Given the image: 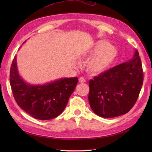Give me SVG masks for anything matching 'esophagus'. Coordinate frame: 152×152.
Returning a JSON list of instances; mask_svg holds the SVG:
<instances>
[{"mask_svg":"<svg viewBox=\"0 0 152 152\" xmlns=\"http://www.w3.org/2000/svg\"><path fill=\"white\" fill-rule=\"evenodd\" d=\"M79 82H82H82H83V83H84V82H86V80L85 78L82 77H80V78H79Z\"/></svg>","mask_w":152,"mask_h":152,"instance_id":"esophagus-1","label":"esophagus"}]
</instances>
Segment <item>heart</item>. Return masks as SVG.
<instances>
[{
  "label": "heart",
  "mask_w": 152,
  "mask_h": 152,
  "mask_svg": "<svg viewBox=\"0 0 152 152\" xmlns=\"http://www.w3.org/2000/svg\"><path fill=\"white\" fill-rule=\"evenodd\" d=\"M117 50L104 40L95 42L86 56L92 57L87 63V68L93 73H99L107 69L117 56Z\"/></svg>",
  "instance_id": "obj_1"
}]
</instances>
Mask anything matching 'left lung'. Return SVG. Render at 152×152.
<instances>
[{"label":"left lung","instance_id":"1","mask_svg":"<svg viewBox=\"0 0 152 152\" xmlns=\"http://www.w3.org/2000/svg\"><path fill=\"white\" fill-rule=\"evenodd\" d=\"M143 82L141 59L134 57L94 77L89 82V102L98 116L112 118L126 114L138 98Z\"/></svg>","mask_w":152,"mask_h":152}]
</instances>
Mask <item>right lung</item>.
Instances as JSON below:
<instances>
[{
  "label": "right lung",
  "mask_w": 152,
  "mask_h": 152,
  "mask_svg": "<svg viewBox=\"0 0 152 152\" xmlns=\"http://www.w3.org/2000/svg\"><path fill=\"white\" fill-rule=\"evenodd\" d=\"M10 80L13 96L20 107L36 119L50 120L65 110L78 78H64L45 85L27 84L18 73L15 56L10 69Z\"/></svg>",
  "instance_id": "obj_1"
}]
</instances>
